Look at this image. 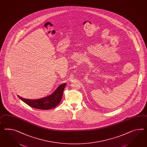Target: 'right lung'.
<instances>
[{
  "label": "right lung",
  "mask_w": 147,
  "mask_h": 147,
  "mask_svg": "<svg viewBox=\"0 0 147 147\" xmlns=\"http://www.w3.org/2000/svg\"><path fill=\"white\" fill-rule=\"evenodd\" d=\"M66 85L67 83L61 84L52 94L41 98L31 100L21 98L19 95L18 96L28 105L34 108L41 110L52 109L60 103Z\"/></svg>",
  "instance_id": "add662e5"
}]
</instances>
